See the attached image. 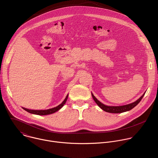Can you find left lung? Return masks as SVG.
Returning <instances> with one entry per match:
<instances>
[{
    "mask_svg": "<svg viewBox=\"0 0 158 158\" xmlns=\"http://www.w3.org/2000/svg\"><path fill=\"white\" fill-rule=\"evenodd\" d=\"M91 94H92L93 99L94 100L96 103L103 110H104L106 112H110V113H121V112H124L130 110L132 108H134L135 106H137L139 103V102L141 101V99H143V96L145 94V93L142 96H141L137 101H136L135 102H134L132 103H131V104H127V105L120 106H108L104 105V104L101 103L99 101H98L96 98V97L93 95V94L91 93Z\"/></svg>",
    "mask_w": 158,
    "mask_h": 158,
    "instance_id": "8db88e82",
    "label": "left lung"
}]
</instances>
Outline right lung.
I'll list each match as a JSON object with an SVG mask.
<instances>
[{
  "label": "right lung",
  "mask_w": 158,
  "mask_h": 158,
  "mask_svg": "<svg viewBox=\"0 0 158 158\" xmlns=\"http://www.w3.org/2000/svg\"><path fill=\"white\" fill-rule=\"evenodd\" d=\"M68 96H69L68 94L67 95L66 98H65L64 101L60 104H59L57 107H55L52 108V109H47V110H31V109H26V108H24V107H22V108H23L25 110L29 112V113L34 114L41 115V116L51 114L54 113V112H56V111L59 110L60 108H62V107L65 104V102L67 99V98H68Z\"/></svg>",
  "instance_id": "1"
}]
</instances>
